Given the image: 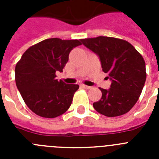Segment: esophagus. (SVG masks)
Instances as JSON below:
<instances>
[{
    "label": "esophagus",
    "mask_w": 159,
    "mask_h": 159,
    "mask_svg": "<svg viewBox=\"0 0 159 159\" xmlns=\"http://www.w3.org/2000/svg\"><path fill=\"white\" fill-rule=\"evenodd\" d=\"M80 87L82 88H84V89H91V88H92V87L87 86V85H85V84H81Z\"/></svg>",
    "instance_id": "obj_1"
}]
</instances>
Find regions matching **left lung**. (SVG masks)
I'll use <instances>...</instances> for the list:
<instances>
[{
    "label": "left lung",
    "mask_w": 159,
    "mask_h": 159,
    "mask_svg": "<svg viewBox=\"0 0 159 159\" xmlns=\"http://www.w3.org/2000/svg\"><path fill=\"white\" fill-rule=\"evenodd\" d=\"M81 41L99 56L102 71L111 80L110 89L99 88L102 97L93 103L95 111L107 117L127 113L139 98L147 79L142 55L131 43L118 38L100 36Z\"/></svg>",
    "instance_id": "obj_1"
}]
</instances>
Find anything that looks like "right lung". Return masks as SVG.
Instances as JSON below:
<instances>
[{
	"mask_svg": "<svg viewBox=\"0 0 159 159\" xmlns=\"http://www.w3.org/2000/svg\"><path fill=\"white\" fill-rule=\"evenodd\" d=\"M80 40L46 39L29 47L16 63V87L25 104L37 116L56 118L71 106L79 85L58 81L56 72L63 71L70 52L82 44Z\"/></svg>",
	"mask_w": 159,
	"mask_h": 159,
	"instance_id": "1",
	"label": "right lung"
}]
</instances>
